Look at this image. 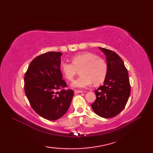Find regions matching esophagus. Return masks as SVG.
<instances>
[{"label":"esophagus","mask_w":153,"mask_h":153,"mask_svg":"<svg viewBox=\"0 0 153 153\" xmlns=\"http://www.w3.org/2000/svg\"><path fill=\"white\" fill-rule=\"evenodd\" d=\"M83 91L81 90H77V89H75L74 90V93L75 94H77V93H82Z\"/></svg>","instance_id":"1"}]
</instances>
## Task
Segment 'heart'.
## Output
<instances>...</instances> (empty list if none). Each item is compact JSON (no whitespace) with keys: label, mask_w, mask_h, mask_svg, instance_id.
Segmentation results:
<instances>
[{"label":"heart","mask_w":153,"mask_h":153,"mask_svg":"<svg viewBox=\"0 0 153 153\" xmlns=\"http://www.w3.org/2000/svg\"><path fill=\"white\" fill-rule=\"evenodd\" d=\"M60 67L68 81H72L80 70L81 76L72 83L73 87L78 88L88 87L93 82L95 85H99L105 81L108 74L106 61L89 52L74 55L71 63L62 62Z\"/></svg>","instance_id":"obj_1"}]
</instances>
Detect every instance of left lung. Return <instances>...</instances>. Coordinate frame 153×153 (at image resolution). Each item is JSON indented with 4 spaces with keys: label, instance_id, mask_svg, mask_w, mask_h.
<instances>
[{
    "label": "left lung",
    "instance_id": "obj_1",
    "mask_svg": "<svg viewBox=\"0 0 153 153\" xmlns=\"http://www.w3.org/2000/svg\"><path fill=\"white\" fill-rule=\"evenodd\" d=\"M106 55L108 74L103 85L95 90L96 100L91 107L97 115L105 118L114 117L122 111L130 95L128 70L115 52L99 47Z\"/></svg>",
    "mask_w": 153,
    "mask_h": 153
}]
</instances>
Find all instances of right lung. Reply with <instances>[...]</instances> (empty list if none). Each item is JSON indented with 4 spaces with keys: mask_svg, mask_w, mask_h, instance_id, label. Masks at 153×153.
Returning <instances> with one entry per match:
<instances>
[{
    "mask_svg": "<svg viewBox=\"0 0 153 153\" xmlns=\"http://www.w3.org/2000/svg\"><path fill=\"white\" fill-rule=\"evenodd\" d=\"M60 52H47L31 62L24 76V91L35 112L48 120H56L67 112L74 96L60 70Z\"/></svg>",
    "mask_w": 153,
    "mask_h": 153,
    "instance_id": "obj_1",
    "label": "right lung"
}]
</instances>
